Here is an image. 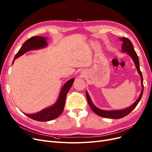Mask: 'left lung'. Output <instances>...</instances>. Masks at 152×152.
<instances>
[{
    "mask_svg": "<svg viewBox=\"0 0 152 152\" xmlns=\"http://www.w3.org/2000/svg\"><path fill=\"white\" fill-rule=\"evenodd\" d=\"M120 40L123 42L122 45V53H127L131 57V58L132 59V60L135 65L136 69L137 70V72L139 74L140 78H141V85H142V91L140 92V94L138 97V98L137 99V101L132 104L131 105L130 107L125 108L124 109L121 110H102L97 108L96 107L95 105L92 103L91 99L88 94V92L87 91H86V97H87V100L88 102V104L89 105V106L91 109L94 111V113H95L97 115H99L102 117L105 118H114V119H118V118H122L125 116L129 114L132 111L135 107L137 105L138 103L140 101L141 98L142 97V94L143 92V76L142 72L140 71V63H139V60H138V57L136 53V52L134 48V46L132 43L131 41L129 39L122 37V38H119Z\"/></svg>",
    "mask_w": 152,
    "mask_h": 152,
    "instance_id": "left-lung-1",
    "label": "left lung"
}]
</instances>
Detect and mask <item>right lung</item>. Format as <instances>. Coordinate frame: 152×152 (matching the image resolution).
Instances as JSON below:
<instances>
[{"instance_id":"obj_1","label":"right lung","mask_w":152,"mask_h":152,"mask_svg":"<svg viewBox=\"0 0 152 152\" xmlns=\"http://www.w3.org/2000/svg\"><path fill=\"white\" fill-rule=\"evenodd\" d=\"M46 47H48L47 38L41 36H35L30 38L22 45V47L16 54L14 61H13V63H14L15 60L17 58L21 56L27 51L42 49ZM74 81L75 79L72 78L65 83L60 91L57 101L54 104L42 109L37 113L31 114L24 113L25 115L35 121L41 122L52 121L58 117L63 113L64 107L66 96Z\"/></svg>"}]
</instances>
